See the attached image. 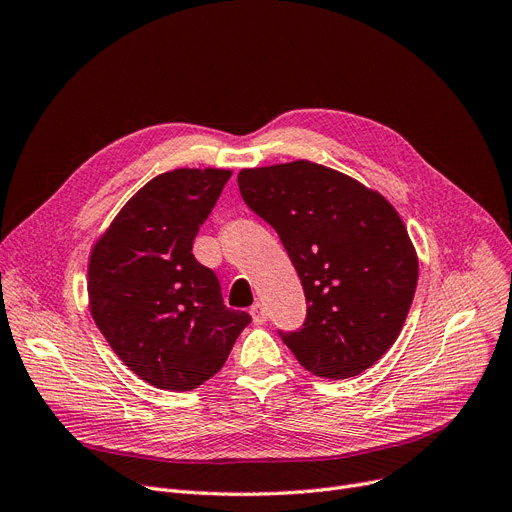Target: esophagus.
<instances>
[{
  "label": "esophagus",
  "mask_w": 512,
  "mask_h": 512,
  "mask_svg": "<svg viewBox=\"0 0 512 512\" xmlns=\"http://www.w3.org/2000/svg\"><path fill=\"white\" fill-rule=\"evenodd\" d=\"M250 314H252V321H254L256 325H264V323H266V310H264V306H262L260 302H256V304L250 308Z\"/></svg>",
  "instance_id": "obj_1"
}]
</instances>
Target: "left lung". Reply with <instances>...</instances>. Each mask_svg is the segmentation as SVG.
<instances>
[{
  "mask_svg": "<svg viewBox=\"0 0 512 512\" xmlns=\"http://www.w3.org/2000/svg\"><path fill=\"white\" fill-rule=\"evenodd\" d=\"M241 198L281 237L308 302L281 333L306 371L360 375L392 348L415 298L417 250L379 191L310 160L241 168Z\"/></svg>",
  "mask_w": 512,
  "mask_h": 512,
  "instance_id": "left-lung-1",
  "label": "left lung"
}]
</instances>
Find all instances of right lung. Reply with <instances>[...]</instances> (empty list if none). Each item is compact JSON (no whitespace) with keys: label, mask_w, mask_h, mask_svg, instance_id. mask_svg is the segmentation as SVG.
Listing matches in <instances>:
<instances>
[{"label":"right lung","mask_w":512,"mask_h":512,"mask_svg":"<svg viewBox=\"0 0 512 512\" xmlns=\"http://www.w3.org/2000/svg\"><path fill=\"white\" fill-rule=\"evenodd\" d=\"M231 177L227 168H177L145 183L95 239L87 264L93 321L145 383L200 387L252 319L223 304L193 239Z\"/></svg>","instance_id":"right-lung-1"}]
</instances>
